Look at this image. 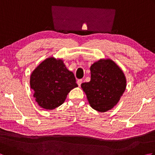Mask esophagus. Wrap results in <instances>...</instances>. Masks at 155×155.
I'll return each instance as SVG.
<instances>
[{
	"label": "esophagus",
	"instance_id": "obj_1",
	"mask_svg": "<svg viewBox=\"0 0 155 155\" xmlns=\"http://www.w3.org/2000/svg\"><path fill=\"white\" fill-rule=\"evenodd\" d=\"M82 83H83V80H82V79H78V80L77 81V84H78V86H79V87L81 85Z\"/></svg>",
	"mask_w": 155,
	"mask_h": 155
}]
</instances>
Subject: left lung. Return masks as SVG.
I'll list each match as a JSON object with an SVG mask.
<instances>
[{"label":"left lung","mask_w":155,"mask_h":155,"mask_svg":"<svg viewBox=\"0 0 155 155\" xmlns=\"http://www.w3.org/2000/svg\"><path fill=\"white\" fill-rule=\"evenodd\" d=\"M91 81L81 84L91 107L98 112L113 108L126 88V78L114 62L100 60L91 67Z\"/></svg>","instance_id":"8db88e82"}]
</instances>
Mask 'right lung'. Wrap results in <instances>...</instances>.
Wrapping results in <instances>:
<instances>
[{"mask_svg":"<svg viewBox=\"0 0 155 155\" xmlns=\"http://www.w3.org/2000/svg\"><path fill=\"white\" fill-rule=\"evenodd\" d=\"M30 84L39 106L49 110L61 106L69 92L78 87L74 74L67 70L62 61L53 57L46 59L36 68Z\"/></svg>","mask_w":155,"mask_h":155,"instance_id":"obj_1","label":"right lung"}]
</instances>
